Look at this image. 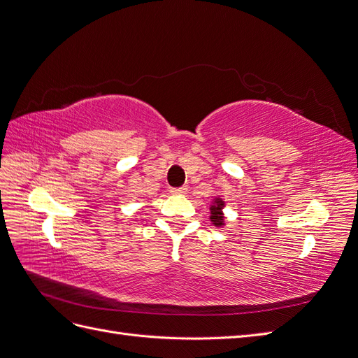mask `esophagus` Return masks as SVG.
<instances>
[{"label":"esophagus","instance_id":"34e87169","mask_svg":"<svg viewBox=\"0 0 358 358\" xmlns=\"http://www.w3.org/2000/svg\"><path fill=\"white\" fill-rule=\"evenodd\" d=\"M187 192H188V188H187V187L171 188V189H170V194H173V196H182V194H187Z\"/></svg>","mask_w":358,"mask_h":358}]
</instances>
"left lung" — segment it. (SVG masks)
Listing matches in <instances>:
<instances>
[{
    "label": "left lung",
    "instance_id": "left-lung-1",
    "mask_svg": "<svg viewBox=\"0 0 358 358\" xmlns=\"http://www.w3.org/2000/svg\"><path fill=\"white\" fill-rule=\"evenodd\" d=\"M225 200L222 197H213L209 206V220L216 229H224L225 227Z\"/></svg>",
    "mask_w": 358,
    "mask_h": 358
}]
</instances>
